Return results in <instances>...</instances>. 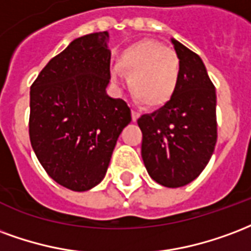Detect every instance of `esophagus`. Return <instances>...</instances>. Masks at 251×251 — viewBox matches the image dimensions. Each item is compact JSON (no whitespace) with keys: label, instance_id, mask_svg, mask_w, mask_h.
<instances>
[{"label":"esophagus","instance_id":"34e87169","mask_svg":"<svg viewBox=\"0 0 251 251\" xmlns=\"http://www.w3.org/2000/svg\"><path fill=\"white\" fill-rule=\"evenodd\" d=\"M140 116V113L136 111V109H132V112H131V118H132V122H136Z\"/></svg>","mask_w":251,"mask_h":251}]
</instances>
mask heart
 I'll return each mask as SVG.
<instances>
[{
	"label": "heart",
	"mask_w": 251,
	"mask_h": 251,
	"mask_svg": "<svg viewBox=\"0 0 251 251\" xmlns=\"http://www.w3.org/2000/svg\"><path fill=\"white\" fill-rule=\"evenodd\" d=\"M119 65L128 76L129 92L146 107H162L176 92L180 80V60L175 50L155 40H140L120 56ZM113 77L120 71L113 69Z\"/></svg>",
	"instance_id": "b5f03b06"
}]
</instances>
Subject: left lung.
<instances>
[{
    "label": "left lung",
    "instance_id": "1",
    "mask_svg": "<svg viewBox=\"0 0 251 251\" xmlns=\"http://www.w3.org/2000/svg\"><path fill=\"white\" fill-rule=\"evenodd\" d=\"M180 60L173 99L142 115V158L150 176L164 187H182L198 178L217 143V95L202 58L171 40Z\"/></svg>",
    "mask_w": 251,
    "mask_h": 251
}]
</instances>
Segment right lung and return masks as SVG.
<instances>
[{
    "label": "right lung",
    "mask_w": 251,
    "mask_h": 251,
    "mask_svg": "<svg viewBox=\"0 0 251 251\" xmlns=\"http://www.w3.org/2000/svg\"><path fill=\"white\" fill-rule=\"evenodd\" d=\"M108 38L99 32L73 40L30 87L33 151L49 176L72 191L103 180L119 135L131 122L127 103L105 92Z\"/></svg>",
    "instance_id": "right-lung-1"
}]
</instances>
